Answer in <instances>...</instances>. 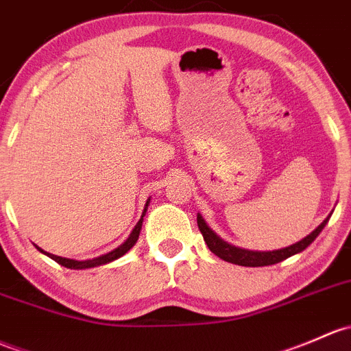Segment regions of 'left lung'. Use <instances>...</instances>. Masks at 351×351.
I'll list each match as a JSON object with an SVG mask.
<instances>
[{
	"label": "left lung",
	"mask_w": 351,
	"mask_h": 351,
	"mask_svg": "<svg viewBox=\"0 0 351 351\" xmlns=\"http://www.w3.org/2000/svg\"><path fill=\"white\" fill-rule=\"evenodd\" d=\"M330 217L324 219L322 225L315 228L309 235H306L304 239H301L300 242L293 243L289 247H284V249L279 250H267V252H261V250H247V249H241V247H235L232 243L225 242L223 239H220L208 225L205 223L204 217L198 213L197 215V223L198 228H200L202 235H204V241L208 249L212 250L215 256H219L220 259L227 261V263L232 264H237V265H245V267H261V265H272V264H278L281 261L287 259V257L294 256V254H300L306 247L309 245L316 237L319 235V232L323 230L324 225L328 223Z\"/></svg>",
	"instance_id": "1"
}]
</instances>
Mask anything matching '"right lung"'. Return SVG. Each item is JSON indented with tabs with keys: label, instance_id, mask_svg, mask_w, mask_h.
<instances>
[{
	"label": "right lung",
	"instance_id": "right-lung-1",
	"mask_svg": "<svg viewBox=\"0 0 351 351\" xmlns=\"http://www.w3.org/2000/svg\"><path fill=\"white\" fill-rule=\"evenodd\" d=\"M147 204H149V200L146 202L145 212H143L141 219H139V222L136 223V227L132 228V232H131V234H129V237L126 239V241L121 243L119 247H116V249H114V250H110V252L104 254V256H99V257H94V259H87V261H75V259H67V257L53 256V254L42 250V249H40V247H36V249H38L42 254H45V256H49L50 259H53L55 263H58V264L64 265V267H67V269H90V267H99V265H104V264L112 263V261H116V259H119V257H123L124 254H126L128 250L131 249V247L134 245L136 242H138L139 232H141V227H143V217H145V213H146V210H147Z\"/></svg>",
	"mask_w": 351,
	"mask_h": 351
}]
</instances>
